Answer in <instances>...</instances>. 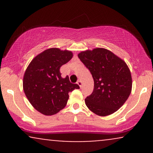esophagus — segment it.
Masks as SVG:
<instances>
[{
    "mask_svg": "<svg viewBox=\"0 0 153 153\" xmlns=\"http://www.w3.org/2000/svg\"><path fill=\"white\" fill-rule=\"evenodd\" d=\"M77 83H78V85H79V86L81 88V86H82V82L80 81V80H78V81L77 82Z\"/></svg>",
    "mask_w": 153,
    "mask_h": 153,
    "instance_id": "1",
    "label": "esophagus"
}]
</instances>
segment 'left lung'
I'll list each match as a JSON object with an SVG mask.
<instances>
[{"label":"left lung","instance_id":"1","mask_svg":"<svg viewBox=\"0 0 153 153\" xmlns=\"http://www.w3.org/2000/svg\"><path fill=\"white\" fill-rule=\"evenodd\" d=\"M94 80V91L85 99V105L96 115L114 113L126 102L132 87L129 67L110 50L95 48L78 54Z\"/></svg>","mask_w":153,"mask_h":153}]
</instances>
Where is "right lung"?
Wrapping results in <instances>:
<instances>
[{
  "instance_id": "1",
  "label": "right lung",
  "mask_w": 153,
  "mask_h": 153,
  "mask_svg": "<svg viewBox=\"0 0 153 153\" xmlns=\"http://www.w3.org/2000/svg\"><path fill=\"white\" fill-rule=\"evenodd\" d=\"M71 51L50 48L31 60L23 79V88L32 106L44 115L56 114L63 109L69 99V92L80 88L71 83L69 77L63 78L60 67L73 57Z\"/></svg>"
}]
</instances>
